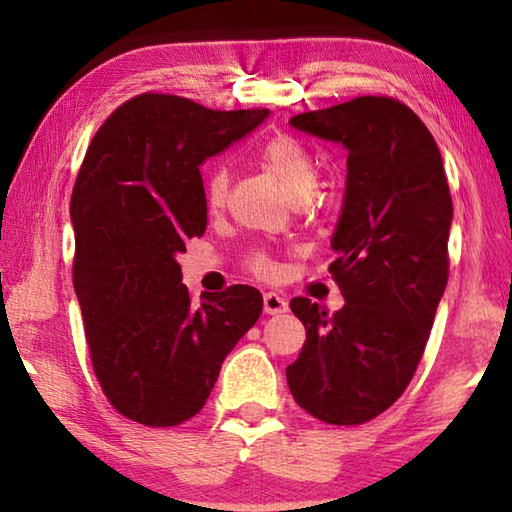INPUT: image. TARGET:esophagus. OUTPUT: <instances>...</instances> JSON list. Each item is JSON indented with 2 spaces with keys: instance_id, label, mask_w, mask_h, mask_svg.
Instances as JSON below:
<instances>
[{
  "instance_id": "34e87169",
  "label": "esophagus",
  "mask_w": 512,
  "mask_h": 512,
  "mask_svg": "<svg viewBox=\"0 0 512 512\" xmlns=\"http://www.w3.org/2000/svg\"><path fill=\"white\" fill-rule=\"evenodd\" d=\"M289 309V302L287 298H282L280 293H264V311L268 316H275V314H284V311Z\"/></svg>"
}]
</instances>
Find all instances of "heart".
<instances>
[{
  "mask_svg": "<svg viewBox=\"0 0 512 512\" xmlns=\"http://www.w3.org/2000/svg\"><path fill=\"white\" fill-rule=\"evenodd\" d=\"M262 160L266 167L280 178V183L287 187V192L296 198V201H307V198H311V194L316 192V187L320 183V160L316 158L314 151L307 149V146L298 142L296 137H275V140L264 146ZM230 183L232 173L228 169V164H214L205 180V198L212 210L228 201ZM248 268L262 277L273 275L275 271L273 262L268 259L266 253H262V250H257V253L248 257Z\"/></svg>",
  "mask_w": 512,
  "mask_h": 512,
  "instance_id": "b5f03b06",
  "label": "heart"
}]
</instances>
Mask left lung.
<instances>
[{"label":"left lung","instance_id":"1","mask_svg":"<svg viewBox=\"0 0 512 512\" xmlns=\"http://www.w3.org/2000/svg\"><path fill=\"white\" fill-rule=\"evenodd\" d=\"M289 124L343 144L348 178L329 264L345 305L327 314L291 300L307 341L287 381L300 409L352 427L400 400L422 359L447 287L452 194L429 128L393 97H357Z\"/></svg>","mask_w":512,"mask_h":512}]
</instances>
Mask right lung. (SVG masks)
Segmentation results:
<instances>
[{
  "label": "right lung",
  "instance_id": "right-lung-1",
  "mask_svg": "<svg viewBox=\"0 0 512 512\" xmlns=\"http://www.w3.org/2000/svg\"><path fill=\"white\" fill-rule=\"evenodd\" d=\"M266 117L144 92L92 137L69 203L74 291L94 375L128 420L160 429L194 418L262 314V293L246 284L194 302L176 255L207 228L198 167Z\"/></svg>",
  "mask_w": 512,
  "mask_h": 512
}]
</instances>
